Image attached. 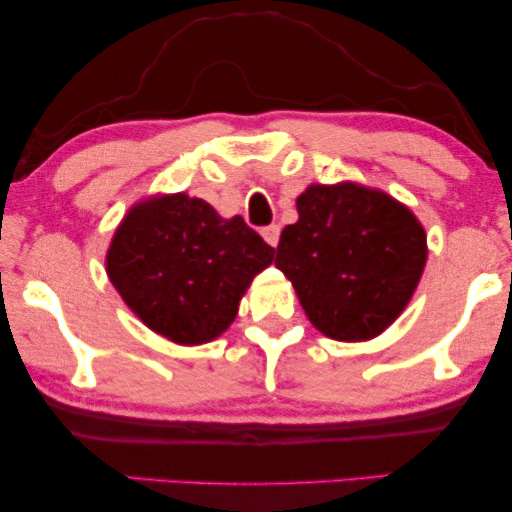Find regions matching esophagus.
<instances>
[{"label":"esophagus","instance_id":"obj_1","mask_svg":"<svg viewBox=\"0 0 512 512\" xmlns=\"http://www.w3.org/2000/svg\"><path fill=\"white\" fill-rule=\"evenodd\" d=\"M263 240L270 244V247H277V242H279V226H268V228H263Z\"/></svg>","mask_w":512,"mask_h":512}]
</instances>
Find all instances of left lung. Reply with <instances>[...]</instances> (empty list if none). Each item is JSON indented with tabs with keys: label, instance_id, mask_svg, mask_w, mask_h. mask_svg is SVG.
Wrapping results in <instances>:
<instances>
[{
	"label": "left lung",
	"instance_id": "left-lung-1",
	"mask_svg": "<svg viewBox=\"0 0 512 512\" xmlns=\"http://www.w3.org/2000/svg\"><path fill=\"white\" fill-rule=\"evenodd\" d=\"M282 230L275 265L312 326L328 338H377L410 303L426 265V233L391 195L352 181L312 184Z\"/></svg>",
	"mask_w": 512,
	"mask_h": 512
}]
</instances>
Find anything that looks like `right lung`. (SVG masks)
I'll return each mask as SVG.
<instances>
[{"label": "right lung", "instance_id": "obj_1", "mask_svg": "<svg viewBox=\"0 0 512 512\" xmlns=\"http://www.w3.org/2000/svg\"><path fill=\"white\" fill-rule=\"evenodd\" d=\"M275 249L244 223L223 219L186 193L142 200L125 214L107 251V275L151 331L202 345L233 324L251 279Z\"/></svg>", "mask_w": 512, "mask_h": 512}]
</instances>
